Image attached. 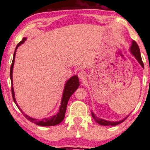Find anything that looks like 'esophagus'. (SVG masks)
Masks as SVG:
<instances>
[{"mask_svg":"<svg viewBox=\"0 0 150 150\" xmlns=\"http://www.w3.org/2000/svg\"><path fill=\"white\" fill-rule=\"evenodd\" d=\"M78 77L81 81H83L85 79L86 77H87V75H86V73L84 71H80L78 73Z\"/></svg>","mask_w":150,"mask_h":150,"instance_id":"34e87169","label":"esophagus"}]
</instances>
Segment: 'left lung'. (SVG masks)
Instances as JSON below:
<instances>
[{"instance_id": "left-lung-1", "label": "left lung", "mask_w": 150, "mask_h": 150, "mask_svg": "<svg viewBox=\"0 0 150 150\" xmlns=\"http://www.w3.org/2000/svg\"><path fill=\"white\" fill-rule=\"evenodd\" d=\"M130 52H131V54H132V55H134V57L136 58V60L138 61V63H139V65L142 66V68H144V63H143V62H142V60L139 48L138 47V44H137V43L135 41H134V40L132 42V45H131L130 48ZM91 114H92V116H93V118H94V120H95L98 124H99L100 125H102V126H116V125H118V124L122 123V122L125 120L129 116V115L126 116L125 118L122 119V120L114 122V121L106 120H104V119L98 118L95 115V114H94L93 111L91 112Z\"/></svg>"}]
</instances>
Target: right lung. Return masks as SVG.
Wrapping results in <instances>:
<instances>
[{
	"label": "right lung",
	"mask_w": 150,
	"mask_h": 150,
	"mask_svg": "<svg viewBox=\"0 0 150 150\" xmlns=\"http://www.w3.org/2000/svg\"><path fill=\"white\" fill-rule=\"evenodd\" d=\"M26 38H24L21 42L18 43L16 47V49H15L14 55H13V59H12V65L11 67V71H10V77H11V84H12V98H13V100L14 103H16V106L18 108H19V110L23 113L22 109L20 108V106L18 105L16 103V98H15L14 96V88H13V81H12V72H13V67L14 65V60H15V55H16V50L18 49L20 45L23 44V43L26 40ZM79 86V78L77 75H74L73 77H71L67 81V82L65 83L64 89H63V95H62V101H61V105L59 106V111L56 114V115H54L53 116H51L50 118H43L42 120H39L38 119L33 118L32 117H30L29 116H28L26 114H24V116L26 117L28 120H30L32 122L34 123L38 126H55L59 124V123L62 122L63 120L65 117V114L66 111V108H67V103L68 100H69V98L71 97L73 93H75V91L77 89Z\"/></svg>",
	"instance_id": "obj_1"
}]
</instances>
